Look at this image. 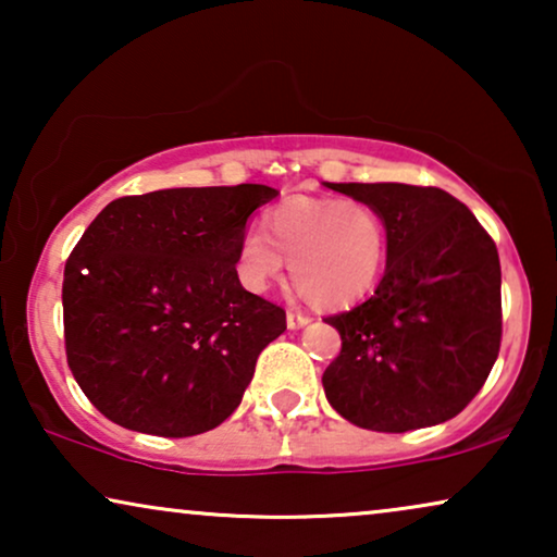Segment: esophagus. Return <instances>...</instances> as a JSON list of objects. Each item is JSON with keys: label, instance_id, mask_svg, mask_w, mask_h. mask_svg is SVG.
<instances>
[{"label": "esophagus", "instance_id": "obj_1", "mask_svg": "<svg viewBox=\"0 0 557 557\" xmlns=\"http://www.w3.org/2000/svg\"><path fill=\"white\" fill-rule=\"evenodd\" d=\"M309 322H311V317L301 314V311H294V309L286 311V326H288V330H301V326H307Z\"/></svg>", "mask_w": 557, "mask_h": 557}]
</instances>
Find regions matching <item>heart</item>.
<instances>
[{
    "instance_id": "heart-1",
    "label": "heart",
    "mask_w": 557,
    "mask_h": 557,
    "mask_svg": "<svg viewBox=\"0 0 557 557\" xmlns=\"http://www.w3.org/2000/svg\"><path fill=\"white\" fill-rule=\"evenodd\" d=\"M385 220L352 197L294 195L271 208L261 231H246L235 250L243 288L263 294L284 276L317 307H349L377 284L385 263Z\"/></svg>"
}]
</instances>
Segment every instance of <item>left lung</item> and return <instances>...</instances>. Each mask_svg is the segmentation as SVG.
I'll list each match as a JSON object with an SVG mask.
<instances>
[{"label": "left lung", "mask_w": 557, "mask_h": 557, "mask_svg": "<svg viewBox=\"0 0 557 557\" xmlns=\"http://www.w3.org/2000/svg\"><path fill=\"white\" fill-rule=\"evenodd\" d=\"M375 208L387 258L375 294L326 317L342 337L324 370L330 406L349 423L406 433L444 423L490 377L502 339V271L494 240L467 205L400 182L326 185Z\"/></svg>", "instance_id": "obj_1"}]
</instances>
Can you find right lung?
Returning <instances> with one entry per match:
<instances>
[{
	"instance_id": "add662e5",
	"label": "right lung",
	"mask_w": 557,
	"mask_h": 557,
	"mask_svg": "<svg viewBox=\"0 0 557 557\" xmlns=\"http://www.w3.org/2000/svg\"><path fill=\"white\" fill-rule=\"evenodd\" d=\"M265 185L119 197L65 263V352L86 398L128 431L215 429L240 406L286 314L246 292L235 250Z\"/></svg>"
}]
</instances>
